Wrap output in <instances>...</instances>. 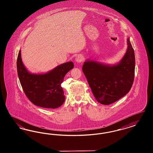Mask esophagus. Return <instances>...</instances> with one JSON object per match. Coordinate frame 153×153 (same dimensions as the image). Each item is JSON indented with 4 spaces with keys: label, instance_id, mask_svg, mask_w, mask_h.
Segmentation results:
<instances>
[{
    "label": "esophagus",
    "instance_id": "obj_1",
    "mask_svg": "<svg viewBox=\"0 0 153 153\" xmlns=\"http://www.w3.org/2000/svg\"><path fill=\"white\" fill-rule=\"evenodd\" d=\"M84 56L82 55H78L76 56V57L75 58V60L78 63H81L82 62L84 61Z\"/></svg>",
    "mask_w": 153,
    "mask_h": 153
}]
</instances>
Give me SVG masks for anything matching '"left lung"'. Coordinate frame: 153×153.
<instances>
[{
  "label": "left lung",
  "mask_w": 153,
  "mask_h": 153,
  "mask_svg": "<svg viewBox=\"0 0 153 153\" xmlns=\"http://www.w3.org/2000/svg\"><path fill=\"white\" fill-rule=\"evenodd\" d=\"M125 56L117 65H104L93 61L85 62L82 72L98 102L111 104L131 89L135 75V54L129 38Z\"/></svg>",
  "instance_id": "1"
}]
</instances>
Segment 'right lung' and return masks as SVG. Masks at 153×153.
Segmentation results:
<instances>
[{
    "instance_id": "add662e5",
    "label": "right lung",
    "mask_w": 153,
    "mask_h": 153,
    "mask_svg": "<svg viewBox=\"0 0 153 153\" xmlns=\"http://www.w3.org/2000/svg\"><path fill=\"white\" fill-rule=\"evenodd\" d=\"M19 51L16 62L18 75L27 97L34 105L47 108H56L65 101L61 87L66 74L73 69L72 62H66L44 74L29 73L21 59Z\"/></svg>"
}]
</instances>
